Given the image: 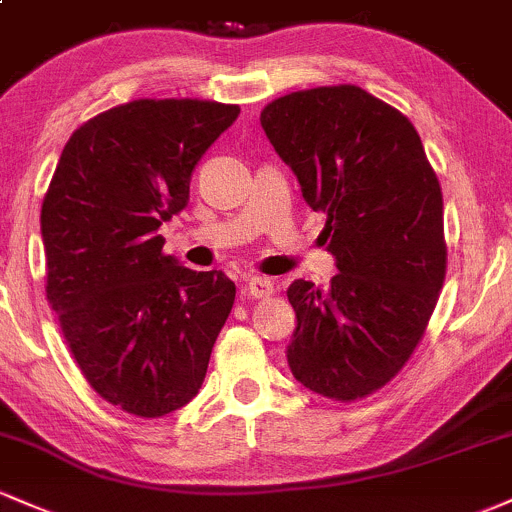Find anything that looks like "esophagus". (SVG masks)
Masks as SVG:
<instances>
[{
    "label": "esophagus",
    "instance_id": "obj_1",
    "mask_svg": "<svg viewBox=\"0 0 512 512\" xmlns=\"http://www.w3.org/2000/svg\"><path fill=\"white\" fill-rule=\"evenodd\" d=\"M247 294H250L252 299H267V296L274 294V282L269 277H257V274H252V277H247Z\"/></svg>",
    "mask_w": 512,
    "mask_h": 512
}]
</instances>
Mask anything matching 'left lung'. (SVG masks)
Segmentation results:
<instances>
[{"label": "left lung", "instance_id": "8db88e82", "mask_svg": "<svg viewBox=\"0 0 512 512\" xmlns=\"http://www.w3.org/2000/svg\"><path fill=\"white\" fill-rule=\"evenodd\" d=\"M269 143L328 216L340 269L328 289H286L296 330L291 374L335 401H357L401 372L423 338L447 269L442 192L418 131L355 84L274 99L260 114Z\"/></svg>", "mask_w": 512, "mask_h": 512}]
</instances>
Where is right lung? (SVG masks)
<instances>
[{
	"instance_id": "1",
	"label": "right lung",
	"mask_w": 512,
	"mask_h": 512,
	"mask_svg": "<svg viewBox=\"0 0 512 512\" xmlns=\"http://www.w3.org/2000/svg\"><path fill=\"white\" fill-rule=\"evenodd\" d=\"M240 106L138 99L72 133L41 209L46 296L82 376L140 418L187 406L235 301L223 272L162 252L201 155Z\"/></svg>"
}]
</instances>
